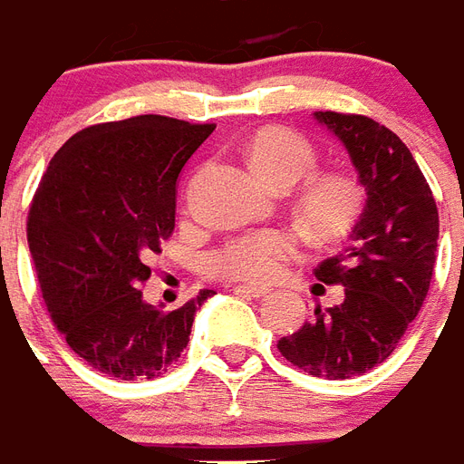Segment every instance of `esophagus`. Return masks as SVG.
<instances>
[{"label": "esophagus", "mask_w": 464, "mask_h": 464, "mask_svg": "<svg viewBox=\"0 0 464 464\" xmlns=\"http://www.w3.org/2000/svg\"><path fill=\"white\" fill-rule=\"evenodd\" d=\"M237 292H242V295H249V296H256V299H263V296L270 295L268 287H261V285H237Z\"/></svg>", "instance_id": "1"}]
</instances>
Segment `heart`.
Instances as JSON below:
<instances>
[{
	"label": "heart",
	"instance_id": "obj_1",
	"mask_svg": "<svg viewBox=\"0 0 464 464\" xmlns=\"http://www.w3.org/2000/svg\"><path fill=\"white\" fill-rule=\"evenodd\" d=\"M249 165L273 187H292L316 168V148L296 131L268 127L258 131L246 148ZM364 206V188L352 174L331 169L311 174L296 188V218L321 239L343 237L354 225ZM299 254V239L287 229H258L232 239L213 258V270L222 277L270 283L283 276L285 266Z\"/></svg>",
	"mask_w": 464,
	"mask_h": 464
}]
</instances>
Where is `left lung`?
<instances>
[{
    "instance_id": "obj_1",
    "label": "left lung",
    "mask_w": 464,
    "mask_h": 464,
    "mask_svg": "<svg viewBox=\"0 0 464 464\" xmlns=\"http://www.w3.org/2000/svg\"><path fill=\"white\" fill-rule=\"evenodd\" d=\"M314 120L344 146L366 201L350 246L314 270L321 283L343 285V304L316 306L277 350L311 376L340 381L391 357L420 314L436 263L439 210L410 148L391 129L362 114L314 112Z\"/></svg>"
}]
</instances>
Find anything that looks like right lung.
Here are the masks:
<instances>
[{
    "label": "right lung",
    "instance_id": "right-lung-1",
    "mask_svg": "<svg viewBox=\"0 0 464 464\" xmlns=\"http://www.w3.org/2000/svg\"><path fill=\"white\" fill-rule=\"evenodd\" d=\"M213 129L160 114L107 121L72 136L43 174L28 213L43 299L69 347L107 376L168 372L215 295L165 311L140 292L172 235L181 169Z\"/></svg>",
    "mask_w": 464,
    "mask_h": 464
}]
</instances>
